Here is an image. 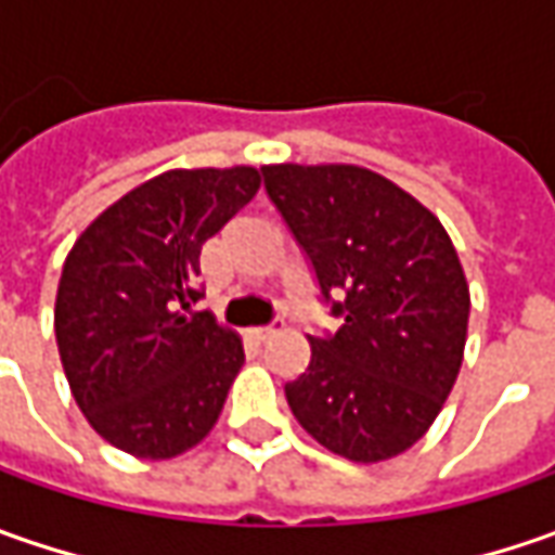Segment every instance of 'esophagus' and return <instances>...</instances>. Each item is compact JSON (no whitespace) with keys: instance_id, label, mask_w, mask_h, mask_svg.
Here are the masks:
<instances>
[{"instance_id":"obj_1","label":"esophagus","mask_w":555,"mask_h":555,"mask_svg":"<svg viewBox=\"0 0 555 555\" xmlns=\"http://www.w3.org/2000/svg\"><path fill=\"white\" fill-rule=\"evenodd\" d=\"M278 331H281V321H271V324H262V327H253V336H256L259 343H266V339H271Z\"/></svg>"}]
</instances>
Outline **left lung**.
<instances>
[{"label": "left lung", "instance_id": "8db88e82", "mask_svg": "<svg viewBox=\"0 0 555 555\" xmlns=\"http://www.w3.org/2000/svg\"><path fill=\"white\" fill-rule=\"evenodd\" d=\"M262 179L343 321L309 336V367L284 386L289 411L354 463L408 451L454 389L466 346L469 287L448 231L361 166L281 163Z\"/></svg>", "mask_w": 555, "mask_h": 555}]
</instances>
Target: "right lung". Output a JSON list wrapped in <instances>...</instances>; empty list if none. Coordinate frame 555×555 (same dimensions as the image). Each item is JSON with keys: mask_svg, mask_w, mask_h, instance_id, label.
Masks as SVG:
<instances>
[{"mask_svg": "<svg viewBox=\"0 0 555 555\" xmlns=\"http://www.w3.org/2000/svg\"><path fill=\"white\" fill-rule=\"evenodd\" d=\"M259 191L253 166L169 169L89 224L70 249L54 336L98 436L147 460L194 448L222 414L244 346L194 311L201 246Z\"/></svg>", "mask_w": 555, "mask_h": 555, "instance_id": "obj_1", "label": "right lung"}]
</instances>
